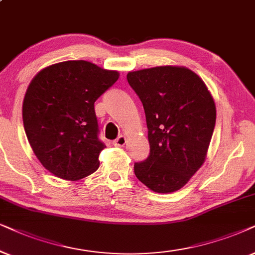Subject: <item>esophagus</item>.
Instances as JSON below:
<instances>
[{
	"instance_id": "1",
	"label": "esophagus",
	"mask_w": 255,
	"mask_h": 255,
	"mask_svg": "<svg viewBox=\"0 0 255 255\" xmlns=\"http://www.w3.org/2000/svg\"><path fill=\"white\" fill-rule=\"evenodd\" d=\"M126 142H127V140H126L125 136H119L117 140L113 141V144L117 145V147H124V145L126 144Z\"/></svg>"
}]
</instances>
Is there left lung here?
Returning a JSON list of instances; mask_svg holds the SVG:
<instances>
[{
	"instance_id": "obj_1",
	"label": "left lung",
	"mask_w": 255,
	"mask_h": 255,
	"mask_svg": "<svg viewBox=\"0 0 255 255\" xmlns=\"http://www.w3.org/2000/svg\"><path fill=\"white\" fill-rule=\"evenodd\" d=\"M127 80L143 105L150 152L134 164L158 193L183 188L205 161L216 125V105L201 78L183 66L134 71Z\"/></svg>"
}]
</instances>
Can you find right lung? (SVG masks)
I'll use <instances>...</instances> for the list:
<instances>
[{
	"mask_svg": "<svg viewBox=\"0 0 255 255\" xmlns=\"http://www.w3.org/2000/svg\"><path fill=\"white\" fill-rule=\"evenodd\" d=\"M119 79L118 71L67 60L36 74L23 101V125L36 157L51 174L78 181L99 168L94 103Z\"/></svg>",
	"mask_w": 255,
	"mask_h": 255,
	"instance_id": "right-lung-1",
	"label": "right lung"
}]
</instances>
